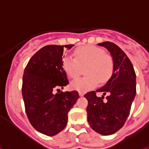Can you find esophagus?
<instances>
[{"mask_svg":"<svg viewBox=\"0 0 149 149\" xmlns=\"http://www.w3.org/2000/svg\"><path fill=\"white\" fill-rule=\"evenodd\" d=\"M79 95H80V96H81V97L83 96V95H84V93H82V92H79Z\"/></svg>","mask_w":149,"mask_h":149,"instance_id":"esophagus-1","label":"esophagus"}]
</instances>
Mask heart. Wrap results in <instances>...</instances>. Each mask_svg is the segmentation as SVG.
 Here are the masks:
<instances>
[{
  "label": "heart",
  "mask_w": 149,
  "mask_h": 149,
  "mask_svg": "<svg viewBox=\"0 0 149 149\" xmlns=\"http://www.w3.org/2000/svg\"><path fill=\"white\" fill-rule=\"evenodd\" d=\"M62 66L68 77L76 78L81 74L85 67V77L71 82V88L85 92L95 88L98 83L107 82L114 72L113 58L96 46H85L75 52V57L66 56Z\"/></svg>",
  "instance_id": "obj_1"
}]
</instances>
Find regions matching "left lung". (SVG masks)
Masks as SVG:
<instances>
[{
  "label": "left lung",
  "instance_id": "left-lung-1",
  "mask_svg": "<svg viewBox=\"0 0 149 149\" xmlns=\"http://www.w3.org/2000/svg\"><path fill=\"white\" fill-rule=\"evenodd\" d=\"M98 45L106 47L114 60V72L107 84L85 94L88 100L87 114L91 128L103 136L112 135L124 125L136 93V72L124 52L116 44L104 42ZM97 92H102L97 97ZM106 94L107 97L104 99Z\"/></svg>",
  "mask_w": 149,
  "mask_h": 149
}]
</instances>
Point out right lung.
Here are the masks:
<instances>
[{"label":"right lung","mask_w":149,"mask_h":149,"mask_svg":"<svg viewBox=\"0 0 149 149\" xmlns=\"http://www.w3.org/2000/svg\"><path fill=\"white\" fill-rule=\"evenodd\" d=\"M73 46H45L31 57L24 70L22 92L26 113L33 127L46 136L64 130L68 113L79 98L76 90L60 89L69 83L62 66L63 54Z\"/></svg>","instance_id":"add662e5"}]
</instances>
